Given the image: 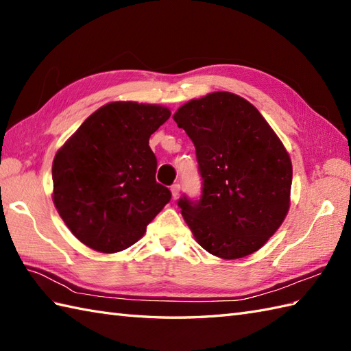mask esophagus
Instances as JSON below:
<instances>
[{"mask_svg":"<svg viewBox=\"0 0 351 351\" xmlns=\"http://www.w3.org/2000/svg\"><path fill=\"white\" fill-rule=\"evenodd\" d=\"M170 191H171V196L178 197V196H180V191H181V185L180 184H173L170 187Z\"/></svg>","mask_w":351,"mask_h":351,"instance_id":"1","label":"esophagus"}]
</instances>
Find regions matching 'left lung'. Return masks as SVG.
Segmentation results:
<instances>
[{"mask_svg": "<svg viewBox=\"0 0 351 351\" xmlns=\"http://www.w3.org/2000/svg\"><path fill=\"white\" fill-rule=\"evenodd\" d=\"M196 147L202 195L178 200L197 243L223 259L268 241L289 208L293 166L282 141L249 101L229 92L191 99L173 114Z\"/></svg>", "mask_w": 351, "mask_h": 351, "instance_id": "8db88e82", "label": "left lung"}]
</instances>
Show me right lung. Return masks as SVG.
<instances>
[{
  "label": "right lung",
  "instance_id": "right-lung-1",
  "mask_svg": "<svg viewBox=\"0 0 351 351\" xmlns=\"http://www.w3.org/2000/svg\"><path fill=\"white\" fill-rule=\"evenodd\" d=\"M170 117L161 106L110 102L88 116L52 162V200L78 240L93 250L128 249L170 202L155 180L149 137Z\"/></svg>",
  "mask_w": 351,
  "mask_h": 351
}]
</instances>
